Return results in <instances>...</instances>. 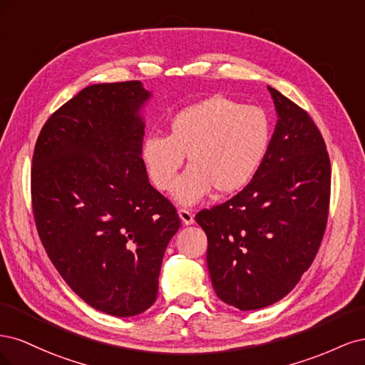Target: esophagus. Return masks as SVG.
<instances>
[{
  "mask_svg": "<svg viewBox=\"0 0 365 365\" xmlns=\"http://www.w3.org/2000/svg\"><path fill=\"white\" fill-rule=\"evenodd\" d=\"M178 215H180V219H181V222L184 224V225H192L193 222H195V219H193V215H192V212H189V210H185V208H181L180 212H178Z\"/></svg>",
  "mask_w": 365,
  "mask_h": 365,
  "instance_id": "esophagus-1",
  "label": "esophagus"
}]
</instances>
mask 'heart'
<instances>
[{
    "mask_svg": "<svg viewBox=\"0 0 365 365\" xmlns=\"http://www.w3.org/2000/svg\"><path fill=\"white\" fill-rule=\"evenodd\" d=\"M269 140V123L262 109L213 96L175 114L168 137L145 138L141 160L158 190L168 192L175 185L173 200L190 207L213 189L220 195L244 189L257 172ZM185 155L190 169L177 182Z\"/></svg>",
    "mask_w": 365,
    "mask_h": 365,
    "instance_id": "heart-1",
    "label": "heart"
}]
</instances>
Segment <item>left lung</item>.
Returning a JSON list of instances; mask_svg holds the SVG:
<instances>
[{
    "label": "left lung",
    "mask_w": 365,
    "mask_h": 365,
    "mask_svg": "<svg viewBox=\"0 0 365 365\" xmlns=\"http://www.w3.org/2000/svg\"><path fill=\"white\" fill-rule=\"evenodd\" d=\"M277 113L267 153L244 190L195 216L207 235L216 295L256 311L288 295L311 267L326 230L330 161L318 128L268 86Z\"/></svg>",
    "instance_id": "8db88e82"
}]
</instances>
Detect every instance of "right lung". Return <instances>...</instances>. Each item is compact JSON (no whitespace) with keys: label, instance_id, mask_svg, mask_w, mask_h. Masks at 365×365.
Segmentation results:
<instances>
[{"label":"right lung","instance_id":"1","mask_svg":"<svg viewBox=\"0 0 365 365\" xmlns=\"http://www.w3.org/2000/svg\"><path fill=\"white\" fill-rule=\"evenodd\" d=\"M150 98L138 81L86 86L47 120L33 153V215L50 260L85 303L123 318L155 303L181 227L141 160Z\"/></svg>","mask_w":365,"mask_h":365}]
</instances>
